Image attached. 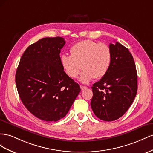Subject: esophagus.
Segmentation results:
<instances>
[{"label": "esophagus", "instance_id": "esophagus-1", "mask_svg": "<svg viewBox=\"0 0 153 153\" xmlns=\"http://www.w3.org/2000/svg\"><path fill=\"white\" fill-rule=\"evenodd\" d=\"M80 88H81V90H85V89L86 88V86L81 85V86H80Z\"/></svg>", "mask_w": 153, "mask_h": 153}]
</instances>
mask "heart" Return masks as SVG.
Returning a JSON list of instances; mask_svg holds the SVG:
<instances>
[{"instance_id": "b5f03b06", "label": "heart", "mask_w": 153, "mask_h": 153, "mask_svg": "<svg viewBox=\"0 0 153 153\" xmlns=\"http://www.w3.org/2000/svg\"><path fill=\"white\" fill-rule=\"evenodd\" d=\"M70 52L71 56H61V65L67 75L73 79L79 75L81 67L83 71L79 79L82 82L102 77L110 67L111 52L104 43L82 40L74 45Z\"/></svg>"}]
</instances>
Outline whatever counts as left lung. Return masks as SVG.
<instances>
[{"label":"left lung","mask_w":153,"mask_h":153,"mask_svg":"<svg viewBox=\"0 0 153 153\" xmlns=\"http://www.w3.org/2000/svg\"><path fill=\"white\" fill-rule=\"evenodd\" d=\"M109 47L111 52L110 67L91 87V109L96 117L104 121H113L123 116L137 92V72L132 54L117 42Z\"/></svg>","instance_id":"left-lung-1"}]
</instances>
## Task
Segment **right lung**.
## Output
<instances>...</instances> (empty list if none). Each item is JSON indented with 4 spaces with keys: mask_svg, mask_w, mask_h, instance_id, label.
Instances as JSON below:
<instances>
[{
    "mask_svg": "<svg viewBox=\"0 0 153 153\" xmlns=\"http://www.w3.org/2000/svg\"><path fill=\"white\" fill-rule=\"evenodd\" d=\"M62 37L43 38L29 45L20 58L15 82L22 102L33 115L56 122L68 112L80 86L61 65Z\"/></svg>",
    "mask_w": 153,
    "mask_h": 153,
    "instance_id": "right-lung-1",
    "label": "right lung"
}]
</instances>
